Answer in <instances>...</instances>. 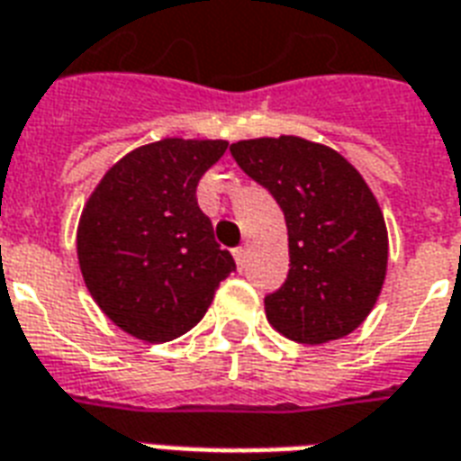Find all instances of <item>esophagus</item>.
I'll list each match as a JSON object with an SVG mask.
<instances>
[{
  "mask_svg": "<svg viewBox=\"0 0 461 461\" xmlns=\"http://www.w3.org/2000/svg\"><path fill=\"white\" fill-rule=\"evenodd\" d=\"M231 254H234V261H237V268H239V270H244V266H246V249H241V246H237V249H234Z\"/></svg>",
  "mask_w": 461,
  "mask_h": 461,
  "instance_id": "esophagus-1",
  "label": "esophagus"
}]
</instances>
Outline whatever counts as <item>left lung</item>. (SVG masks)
<instances>
[{
    "label": "left lung",
    "instance_id": "obj_1",
    "mask_svg": "<svg viewBox=\"0 0 461 461\" xmlns=\"http://www.w3.org/2000/svg\"><path fill=\"white\" fill-rule=\"evenodd\" d=\"M230 152L285 212L290 273L266 297L270 326L307 346L356 331L382 293L389 258L384 215L360 171L294 135L241 140Z\"/></svg>",
    "mask_w": 461,
    "mask_h": 461
}]
</instances>
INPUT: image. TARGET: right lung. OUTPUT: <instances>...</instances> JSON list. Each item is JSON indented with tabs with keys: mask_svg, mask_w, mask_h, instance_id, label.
<instances>
[{
	"mask_svg": "<svg viewBox=\"0 0 461 461\" xmlns=\"http://www.w3.org/2000/svg\"><path fill=\"white\" fill-rule=\"evenodd\" d=\"M227 149L224 140L167 137L105 171L79 217L84 283L118 329L167 343L205 316L234 266L215 241L195 188Z\"/></svg>",
	"mask_w": 461,
	"mask_h": 461,
	"instance_id": "obj_1",
	"label": "right lung"
}]
</instances>
